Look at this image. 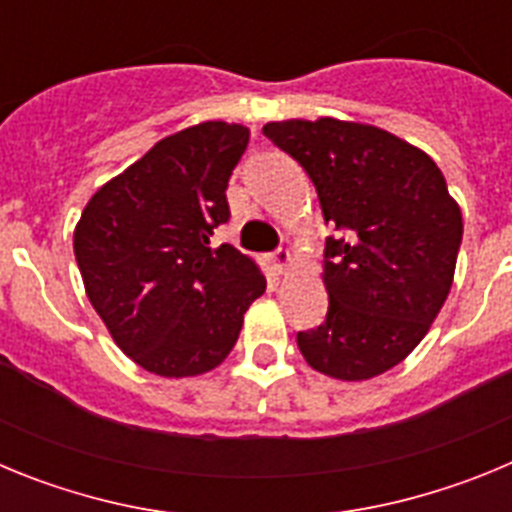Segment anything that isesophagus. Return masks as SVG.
<instances>
[{
	"instance_id": "34e87169",
	"label": "esophagus",
	"mask_w": 512,
	"mask_h": 512,
	"mask_svg": "<svg viewBox=\"0 0 512 512\" xmlns=\"http://www.w3.org/2000/svg\"><path fill=\"white\" fill-rule=\"evenodd\" d=\"M271 261H274V269H277L279 274H284V271L292 266V261H295V259H292V253L284 251V248H279V251L274 253V259H271Z\"/></svg>"
}]
</instances>
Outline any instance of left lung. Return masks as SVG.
<instances>
[{
    "label": "left lung",
    "mask_w": 512,
    "mask_h": 512,
    "mask_svg": "<svg viewBox=\"0 0 512 512\" xmlns=\"http://www.w3.org/2000/svg\"><path fill=\"white\" fill-rule=\"evenodd\" d=\"M264 133L300 161L328 225V315L297 333L315 372L364 382L390 372L431 330L454 284L461 210L431 156L369 122L282 120Z\"/></svg>",
    "instance_id": "1"
}]
</instances>
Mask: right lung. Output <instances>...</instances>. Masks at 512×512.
<instances>
[{"label":"right lung","instance_id":"right-lung-1","mask_svg":"<svg viewBox=\"0 0 512 512\" xmlns=\"http://www.w3.org/2000/svg\"><path fill=\"white\" fill-rule=\"evenodd\" d=\"M251 130L207 120L166 135L92 194L74 228L84 289L125 356L158 377L212 372L266 292L259 264L210 235Z\"/></svg>","mask_w":512,"mask_h":512}]
</instances>
